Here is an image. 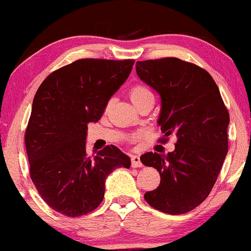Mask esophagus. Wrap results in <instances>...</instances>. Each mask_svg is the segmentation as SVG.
I'll list each match as a JSON object with an SVG mask.
<instances>
[{"label": "esophagus", "mask_w": 251, "mask_h": 251, "mask_svg": "<svg viewBox=\"0 0 251 251\" xmlns=\"http://www.w3.org/2000/svg\"><path fill=\"white\" fill-rule=\"evenodd\" d=\"M131 166L132 168H142L143 163L140 160L139 155H132L131 157Z\"/></svg>", "instance_id": "1"}]
</instances>
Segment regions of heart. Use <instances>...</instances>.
Listing matches in <instances>:
<instances>
[{"mask_svg": "<svg viewBox=\"0 0 251 251\" xmlns=\"http://www.w3.org/2000/svg\"><path fill=\"white\" fill-rule=\"evenodd\" d=\"M129 97H131L132 102L137 105L138 102L143 101L146 98L152 97V93L148 87H145L142 83H137V85H133L129 89Z\"/></svg>", "mask_w": 251, "mask_h": 251, "instance_id": "heart-1", "label": "heart"}]
</instances>
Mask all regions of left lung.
Wrapping results in <instances>:
<instances>
[{
  "instance_id": "8db88e82",
  "label": "left lung",
  "mask_w": 251,
  "mask_h": 251,
  "mask_svg": "<svg viewBox=\"0 0 251 251\" xmlns=\"http://www.w3.org/2000/svg\"><path fill=\"white\" fill-rule=\"evenodd\" d=\"M135 71L160 96L162 142L171 134L177 138L174 152L140 157L160 175L159 186L144 198L165 214H185L208 197L217 180L227 153L229 113L212 76L194 63L164 57L138 61Z\"/></svg>"
}]
</instances>
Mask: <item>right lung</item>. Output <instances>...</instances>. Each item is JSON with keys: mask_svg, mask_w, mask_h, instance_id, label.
<instances>
[{"mask_svg": "<svg viewBox=\"0 0 251 251\" xmlns=\"http://www.w3.org/2000/svg\"><path fill=\"white\" fill-rule=\"evenodd\" d=\"M134 60L80 59L43 80L33 100L25 143L30 178L42 200L68 217L99 206L105 180L131 159L117 146L86 152L89 123L101 118Z\"/></svg>", "mask_w": 251, "mask_h": 251, "instance_id": "obj_1", "label": "right lung"}]
</instances>
